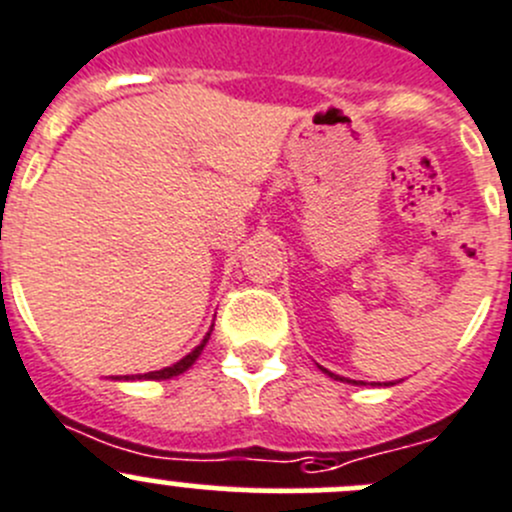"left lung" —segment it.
<instances>
[{
  "mask_svg": "<svg viewBox=\"0 0 512 512\" xmlns=\"http://www.w3.org/2000/svg\"><path fill=\"white\" fill-rule=\"evenodd\" d=\"M322 371H324V374H329V376H332L334 381H349V379H344V376H337V374H332V371H327V369H322Z\"/></svg>",
  "mask_w": 512,
  "mask_h": 512,
  "instance_id": "obj_1",
  "label": "left lung"
}]
</instances>
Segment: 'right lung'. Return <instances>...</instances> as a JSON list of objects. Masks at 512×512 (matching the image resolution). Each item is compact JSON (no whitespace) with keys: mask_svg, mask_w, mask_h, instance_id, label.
Masks as SVG:
<instances>
[{"mask_svg":"<svg viewBox=\"0 0 512 512\" xmlns=\"http://www.w3.org/2000/svg\"><path fill=\"white\" fill-rule=\"evenodd\" d=\"M208 339H210V332H208V337H205L203 342H200L198 347L193 349V352H190L188 356H183V359H180V361H175L173 366H165V369H160V371H148V374H138V376H123V379H153V381L173 379V376L183 374V371H188L190 366L195 364V359H198L200 352H203V347H205V344H208Z\"/></svg>","mask_w":512,"mask_h":512,"instance_id":"right-lung-1","label":"right lung"}]
</instances>
